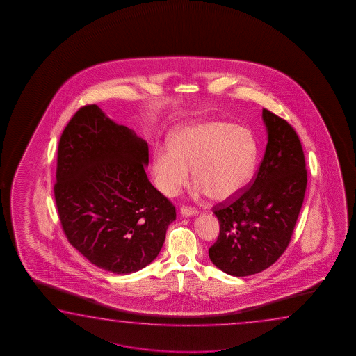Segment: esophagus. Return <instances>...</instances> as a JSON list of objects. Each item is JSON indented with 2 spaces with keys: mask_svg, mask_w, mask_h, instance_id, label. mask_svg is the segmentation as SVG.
<instances>
[{
  "mask_svg": "<svg viewBox=\"0 0 356 356\" xmlns=\"http://www.w3.org/2000/svg\"><path fill=\"white\" fill-rule=\"evenodd\" d=\"M181 217H195L198 214V211L193 209V208H188V207H181Z\"/></svg>",
  "mask_w": 356,
  "mask_h": 356,
  "instance_id": "34e87169",
  "label": "esophagus"
}]
</instances>
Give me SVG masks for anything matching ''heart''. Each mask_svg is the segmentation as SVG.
Returning <instances> with one entry per match:
<instances>
[{
  "label": "heart",
  "instance_id": "obj_1",
  "mask_svg": "<svg viewBox=\"0 0 356 356\" xmlns=\"http://www.w3.org/2000/svg\"><path fill=\"white\" fill-rule=\"evenodd\" d=\"M258 145L245 128L224 121H199L173 134L172 145H159L153 154L154 184L165 197L187 186L192 168L194 194L227 202L243 193L253 179Z\"/></svg>",
  "mask_w": 356,
  "mask_h": 356
}]
</instances>
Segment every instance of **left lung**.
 <instances>
[{"label": "left lung", "mask_w": 356, "mask_h": 356, "mask_svg": "<svg viewBox=\"0 0 356 356\" xmlns=\"http://www.w3.org/2000/svg\"><path fill=\"white\" fill-rule=\"evenodd\" d=\"M266 153L249 189L214 208L219 236L209 249L214 266L233 277L257 274L289 244L302 209L307 175L300 139L289 123L263 109Z\"/></svg>", "instance_id": "obj_1"}]
</instances>
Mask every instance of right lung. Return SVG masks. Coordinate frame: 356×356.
Returning a JSON list of instances; mask_svg holds the SVG:
<instances>
[{"mask_svg": "<svg viewBox=\"0 0 356 356\" xmlns=\"http://www.w3.org/2000/svg\"><path fill=\"white\" fill-rule=\"evenodd\" d=\"M148 145L96 104L62 133L54 198L67 239L92 264L131 274L161 252L175 205L145 175Z\"/></svg>", "mask_w": 356, "mask_h": 356, "instance_id": "right-lung-1", "label": "right lung"}]
</instances>
